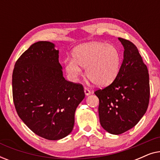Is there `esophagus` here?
<instances>
[{"label": "esophagus", "mask_w": 160, "mask_h": 160, "mask_svg": "<svg viewBox=\"0 0 160 160\" xmlns=\"http://www.w3.org/2000/svg\"><path fill=\"white\" fill-rule=\"evenodd\" d=\"M84 93H85V95H90L91 92L89 89L84 88Z\"/></svg>", "instance_id": "esophagus-1"}]
</instances>
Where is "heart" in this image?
<instances>
[{
	"label": "heart",
	"instance_id": "1",
	"mask_svg": "<svg viewBox=\"0 0 160 160\" xmlns=\"http://www.w3.org/2000/svg\"><path fill=\"white\" fill-rule=\"evenodd\" d=\"M73 60L65 61V71L72 78L82 73L85 68L87 78L93 84L104 86L117 78L121 64V55L114 46L102 43L80 45L73 49Z\"/></svg>",
	"mask_w": 160,
	"mask_h": 160
}]
</instances>
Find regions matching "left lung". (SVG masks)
Returning a JSON list of instances; mask_svg holds the SVG:
<instances>
[{
  "label": "left lung",
  "mask_w": 160,
  "mask_h": 160,
  "mask_svg": "<svg viewBox=\"0 0 160 160\" xmlns=\"http://www.w3.org/2000/svg\"><path fill=\"white\" fill-rule=\"evenodd\" d=\"M124 48L117 78L95 94L99 99L100 122L111 134L119 135L136 125L147 110L150 98L148 68L134 43L119 38Z\"/></svg>",
  "instance_id": "left-lung-1"
}]
</instances>
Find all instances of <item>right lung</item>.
<instances>
[{
    "instance_id": "add662e5",
    "label": "right lung",
    "mask_w": 160,
    "mask_h": 160,
    "mask_svg": "<svg viewBox=\"0 0 160 160\" xmlns=\"http://www.w3.org/2000/svg\"><path fill=\"white\" fill-rule=\"evenodd\" d=\"M13 101L19 118L38 136L51 141L69 135L85 97L82 84L62 76L59 51L49 41L30 46L15 63Z\"/></svg>"
}]
</instances>
